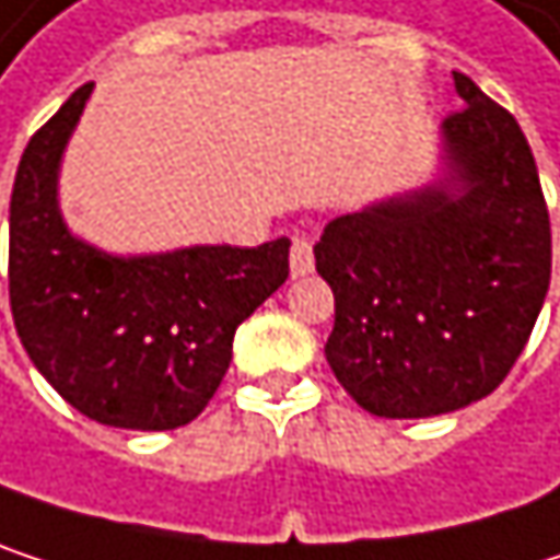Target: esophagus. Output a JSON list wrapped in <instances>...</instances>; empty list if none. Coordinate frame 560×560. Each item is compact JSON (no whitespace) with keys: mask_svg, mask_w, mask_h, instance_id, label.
<instances>
[{"mask_svg":"<svg viewBox=\"0 0 560 560\" xmlns=\"http://www.w3.org/2000/svg\"><path fill=\"white\" fill-rule=\"evenodd\" d=\"M314 269V246L307 240L291 243V276H307Z\"/></svg>","mask_w":560,"mask_h":560,"instance_id":"obj_1","label":"esophagus"}]
</instances>
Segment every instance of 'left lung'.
I'll list each match as a JSON object with an SVG mask.
<instances>
[{
  "label": "left lung",
  "mask_w": 560,
  "mask_h": 560,
  "mask_svg": "<svg viewBox=\"0 0 560 560\" xmlns=\"http://www.w3.org/2000/svg\"><path fill=\"white\" fill-rule=\"evenodd\" d=\"M447 177L337 217L314 246L334 288L327 363L373 415L431 418L497 389L551 281V220L515 116L454 70Z\"/></svg>",
  "instance_id": "obj_1"
}]
</instances>
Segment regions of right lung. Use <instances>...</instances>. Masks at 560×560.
I'll use <instances>...</instances> for the list:
<instances>
[{"label": "right lung", "mask_w": 560, "mask_h": 560, "mask_svg": "<svg viewBox=\"0 0 560 560\" xmlns=\"http://www.w3.org/2000/svg\"><path fill=\"white\" fill-rule=\"evenodd\" d=\"M83 83L32 136L9 203V304L38 373L80 415L132 431L194 421L233 360L236 327L288 279V240L106 256L57 210V165Z\"/></svg>", "instance_id": "1"}]
</instances>
